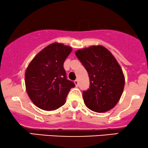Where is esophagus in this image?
I'll list each match as a JSON object with an SVG mask.
<instances>
[{
  "label": "esophagus",
  "mask_w": 148,
  "mask_h": 148,
  "mask_svg": "<svg viewBox=\"0 0 148 148\" xmlns=\"http://www.w3.org/2000/svg\"><path fill=\"white\" fill-rule=\"evenodd\" d=\"M74 84H75V85L76 86H78L79 85V82H78V80H77V79H76L75 81H74Z\"/></svg>",
  "instance_id": "34e87169"
}]
</instances>
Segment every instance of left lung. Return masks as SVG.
Instances as JSON below:
<instances>
[{
    "instance_id": "1",
    "label": "left lung",
    "mask_w": 148,
    "mask_h": 148,
    "mask_svg": "<svg viewBox=\"0 0 148 148\" xmlns=\"http://www.w3.org/2000/svg\"><path fill=\"white\" fill-rule=\"evenodd\" d=\"M88 72L89 88L83 91L85 105L103 113L112 109L123 91L125 78L121 66L106 48L91 46L75 52Z\"/></svg>"
}]
</instances>
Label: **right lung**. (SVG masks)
Masks as SVG:
<instances>
[{
	"mask_svg": "<svg viewBox=\"0 0 148 148\" xmlns=\"http://www.w3.org/2000/svg\"><path fill=\"white\" fill-rule=\"evenodd\" d=\"M71 48L53 43L42 49L29 63L25 71V86L29 99L38 108L52 111L64 104L75 84L67 79L64 62Z\"/></svg>",
	"mask_w": 148,
	"mask_h": 148,
	"instance_id": "1",
	"label": "right lung"
}]
</instances>
